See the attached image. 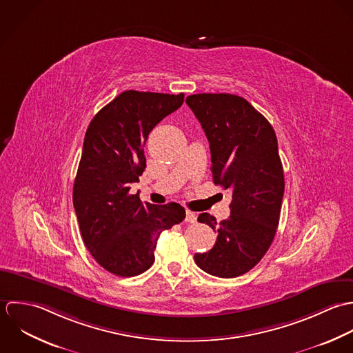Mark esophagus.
<instances>
[{
  "mask_svg": "<svg viewBox=\"0 0 353 353\" xmlns=\"http://www.w3.org/2000/svg\"><path fill=\"white\" fill-rule=\"evenodd\" d=\"M185 221H187V222H191V223H195V222H196V214L187 210V212H185Z\"/></svg>",
  "mask_w": 353,
  "mask_h": 353,
  "instance_id": "34e87169",
  "label": "esophagus"
}]
</instances>
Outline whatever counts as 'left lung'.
Here are the masks:
<instances>
[{
	"label": "left lung",
	"mask_w": 353,
	"mask_h": 353,
	"mask_svg": "<svg viewBox=\"0 0 353 353\" xmlns=\"http://www.w3.org/2000/svg\"><path fill=\"white\" fill-rule=\"evenodd\" d=\"M185 102L210 143L214 184L232 192L226 219L216 222L209 212L198 216L218 236L209 252L194 259L212 276L239 277L265 256L280 222L285 181L277 137L239 95L194 94Z\"/></svg>",
	"instance_id": "left-lung-1"
}]
</instances>
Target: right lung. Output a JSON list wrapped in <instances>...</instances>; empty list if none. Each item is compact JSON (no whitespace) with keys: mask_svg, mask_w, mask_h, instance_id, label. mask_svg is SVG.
Masks as SVG:
<instances>
[{"mask_svg":"<svg viewBox=\"0 0 353 353\" xmlns=\"http://www.w3.org/2000/svg\"><path fill=\"white\" fill-rule=\"evenodd\" d=\"M184 102V94L128 90L91 120L73 184V206L84 245L119 277L141 274L154 263L162 230L185 218L179 203H141L130 194L145 169L143 147L152 128Z\"/></svg>","mask_w":353,"mask_h":353,"instance_id":"obj_1","label":"right lung"}]
</instances>
